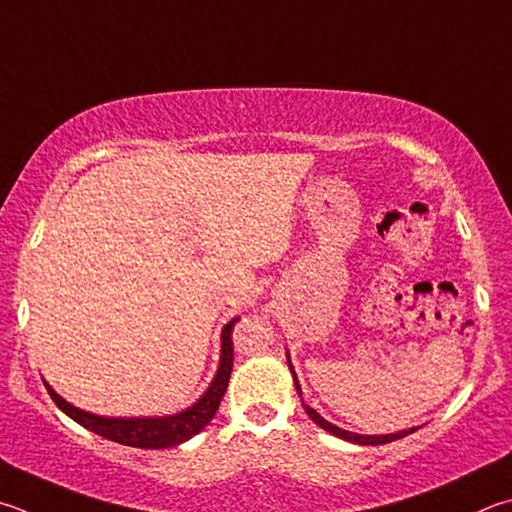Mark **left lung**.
Returning a JSON list of instances; mask_svg holds the SVG:
<instances>
[{"mask_svg":"<svg viewBox=\"0 0 512 512\" xmlns=\"http://www.w3.org/2000/svg\"><path fill=\"white\" fill-rule=\"evenodd\" d=\"M286 360H288V369H291V374H293V383H295L297 394H300V398H302L300 380H297V374H295V369H293V365H291V356H288V353H286ZM302 407H304V412L309 414L311 421H313L315 425H320L322 430L331 432L333 436H338V439H345V441H349V443H358V445H383V443H392V441L403 439V436H407V434H412V432L418 430V427H410V430H401V432H394V434H356V432L342 430V427L329 423L327 418H322L318 412L313 410V407H309L304 401H302Z\"/></svg>","mask_w":512,"mask_h":512,"instance_id":"left-lung-1","label":"left lung"}]
</instances>
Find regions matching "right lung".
Here are the masks:
<instances>
[{
	"instance_id": "obj_1",
	"label": "right lung",
	"mask_w": 512,
	"mask_h": 512,
	"mask_svg": "<svg viewBox=\"0 0 512 512\" xmlns=\"http://www.w3.org/2000/svg\"><path fill=\"white\" fill-rule=\"evenodd\" d=\"M239 318H232L224 329H221V353H219V367L217 374L212 378L206 392L199 396L197 403L185 407L183 412L167 414V416H100L94 412H85L80 407L71 405L55 392V389L46 383L44 387L49 389V396L55 401V405L67 414L73 421L87 427L89 432L105 439L129 445V448H145V450H161L172 448V445H181L194 434H199L206 427L212 416L217 414L221 398L226 394L230 371H232V327Z\"/></svg>"
}]
</instances>
